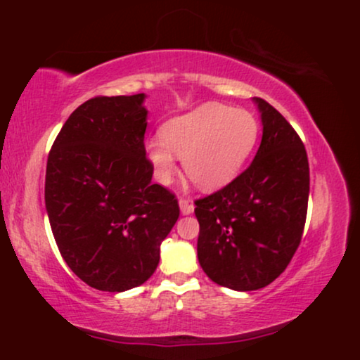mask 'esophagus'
Here are the masks:
<instances>
[{
    "label": "esophagus",
    "instance_id": "1",
    "mask_svg": "<svg viewBox=\"0 0 360 360\" xmlns=\"http://www.w3.org/2000/svg\"><path fill=\"white\" fill-rule=\"evenodd\" d=\"M179 208H181V213H183V214H191L193 210H194V206H193V203L189 200H184V198H181V200H179Z\"/></svg>",
    "mask_w": 360,
    "mask_h": 360
}]
</instances>
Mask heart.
<instances>
[{"label": "heart", "instance_id": "b5f03b06", "mask_svg": "<svg viewBox=\"0 0 360 360\" xmlns=\"http://www.w3.org/2000/svg\"><path fill=\"white\" fill-rule=\"evenodd\" d=\"M259 140V122L250 111L206 103L162 127V137L147 140L154 174L167 184L183 159L186 176L205 191L225 188L242 172Z\"/></svg>", "mask_w": 360, "mask_h": 360}]
</instances>
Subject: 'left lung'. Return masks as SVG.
<instances>
[{
  "label": "left lung",
  "mask_w": 360,
  "mask_h": 360,
  "mask_svg": "<svg viewBox=\"0 0 360 360\" xmlns=\"http://www.w3.org/2000/svg\"><path fill=\"white\" fill-rule=\"evenodd\" d=\"M262 140L254 160L220 191L194 201L198 260L235 291L271 284L291 262L307 221L309 166L303 142L269 103L254 98Z\"/></svg>",
  "instance_id": "1"
}]
</instances>
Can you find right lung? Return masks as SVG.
I'll return each instance as SVG.
<instances>
[{
  "label": "right lung",
  "mask_w": 360,
  "mask_h": 360,
  "mask_svg": "<svg viewBox=\"0 0 360 360\" xmlns=\"http://www.w3.org/2000/svg\"><path fill=\"white\" fill-rule=\"evenodd\" d=\"M146 94L96 96L60 128L45 172V208L60 255L100 291L122 292L154 274L179 218L176 196L152 184Z\"/></svg>",
  "instance_id": "right-lung-1"
}]
</instances>
